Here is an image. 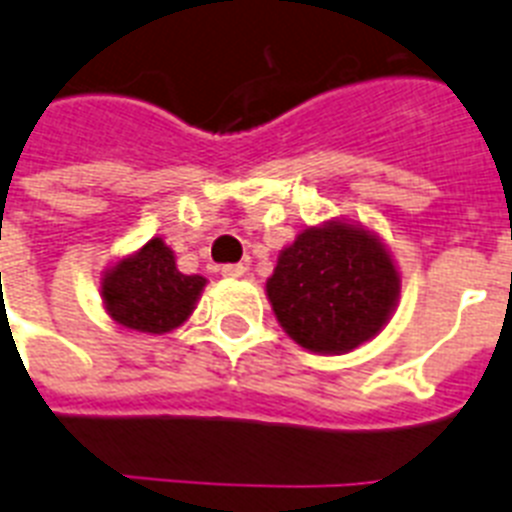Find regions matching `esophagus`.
<instances>
[{
  "label": "esophagus",
  "mask_w": 512,
  "mask_h": 512,
  "mask_svg": "<svg viewBox=\"0 0 512 512\" xmlns=\"http://www.w3.org/2000/svg\"><path fill=\"white\" fill-rule=\"evenodd\" d=\"M220 273H223L226 278H249V268L242 263L223 265V268H220Z\"/></svg>",
  "instance_id": "1"
}]
</instances>
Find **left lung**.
I'll use <instances>...</instances> for the list:
<instances>
[{
  "mask_svg": "<svg viewBox=\"0 0 512 512\" xmlns=\"http://www.w3.org/2000/svg\"><path fill=\"white\" fill-rule=\"evenodd\" d=\"M400 286V270L373 231L328 220L281 249L265 292L299 347L344 355L389 323Z\"/></svg>",
  "mask_w": 512,
  "mask_h": 512,
  "instance_id": "left-lung-1",
  "label": "left lung"
}]
</instances>
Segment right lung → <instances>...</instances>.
<instances>
[{
    "instance_id": "1",
    "label": "right lung",
    "mask_w": 512,
    "mask_h": 512,
    "mask_svg": "<svg viewBox=\"0 0 512 512\" xmlns=\"http://www.w3.org/2000/svg\"><path fill=\"white\" fill-rule=\"evenodd\" d=\"M205 276H186L176 268L173 249L160 236L139 252L105 270L102 302L112 321L141 334H168L194 313Z\"/></svg>"
}]
</instances>
